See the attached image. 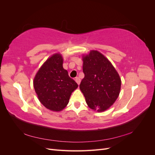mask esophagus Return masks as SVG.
Listing matches in <instances>:
<instances>
[{
    "label": "esophagus",
    "mask_w": 155,
    "mask_h": 155,
    "mask_svg": "<svg viewBox=\"0 0 155 155\" xmlns=\"http://www.w3.org/2000/svg\"><path fill=\"white\" fill-rule=\"evenodd\" d=\"M75 80H76V83H78V85H79V84H80V82H81V79H79L78 77V78H76V79H75Z\"/></svg>",
    "instance_id": "34e87169"
}]
</instances>
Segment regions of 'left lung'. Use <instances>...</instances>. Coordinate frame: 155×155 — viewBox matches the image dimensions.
I'll use <instances>...</instances> for the list:
<instances>
[{"label": "left lung", "mask_w": 155, "mask_h": 155, "mask_svg": "<svg viewBox=\"0 0 155 155\" xmlns=\"http://www.w3.org/2000/svg\"><path fill=\"white\" fill-rule=\"evenodd\" d=\"M85 77L79 85L88 106L97 112L105 111L118 98L121 79L114 67L105 56L92 50L83 58Z\"/></svg>", "instance_id": "8db88e82"}]
</instances>
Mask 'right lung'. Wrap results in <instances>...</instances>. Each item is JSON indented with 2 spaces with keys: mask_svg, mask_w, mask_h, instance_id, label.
I'll use <instances>...</instances> for the list:
<instances>
[{
  "mask_svg": "<svg viewBox=\"0 0 155 155\" xmlns=\"http://www.w3.org/2000/svg\"><path fill=\"white\" fill-rule=\"evenodd\" d=\"M63 58L55 54L46 61L35 75V91L46 108L60 111L67 105L72 92L78 85L63 67Z\"/></svg>",
  "mask_w": 155,
  "mask_h": 155,
  "instance_id": "obj_1",
  "label": "right lung"
}]
</instances>
